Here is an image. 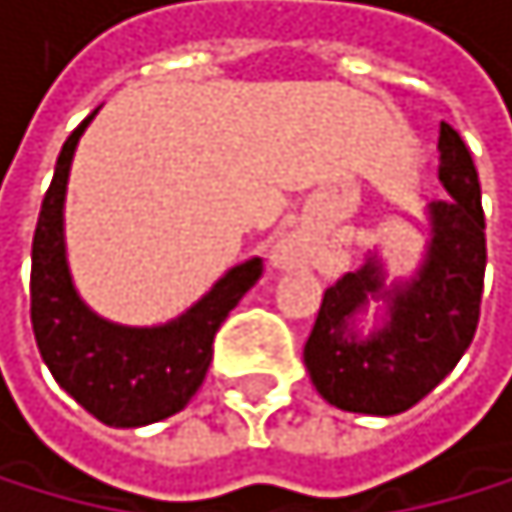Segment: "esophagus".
I'll return each instance as SVG.
<instances>
[{
    "label": "esophagus",
    "mask_w": 512,
    "mask_h": 512,
    "mask_svg": "<svg viewBox=\"0 0 512 512\" xmlns=\"http://www.w3.org/2000/svg\"><path fill=\"white\" fill-rule=\"evenodd\" d=\"M306 259H309V247H306V240H300V237H284L278 243V250H275L278 269H297V265H303Z\"/></svg>",
    "instance_id": "obj_1"
}]
</instances>
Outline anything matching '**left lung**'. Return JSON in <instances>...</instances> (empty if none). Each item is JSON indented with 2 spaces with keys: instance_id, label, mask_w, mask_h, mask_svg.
<instances>
[{
  "instance_id": "1",
  "label": "left lung",
  "mask_w": 512,
  "mask_h": 512,
  "mask_svg": "<svg viewBox=\"0 0 512 512\" xmlns=\"http://www.w3.org/2000/svg\"><path fill=\"white\" fill-rule=\"evenodd\" d=\"M438 178L450 200L428 206L425 259L416 275L385 287V262L369 256L322 297L303 363L338 410L397 416L454 372L479 328L485 287V212L479 171L463 137L441 121ZM369 299L389 303L386 325L362 338L352 322Z\"/></svg>"
}]
</instances>
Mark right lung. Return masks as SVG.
Masks as SVG:
<instances>
[{"mask_svg":"<svg viewBox=\"0 0 512 512\" xmlns=\"http://www.w3.org/2000/svg\"><path fill=\"white\" fill-rule=\"evenodd\" d=\"M93 115L65 140L43 196L30 253V322L58 385L99 422L137 428L181 413L190 403L209 372L215 331L262 278V259L234 265L200 303L168 325L127 328L99 319L74 290L65 256L68 171Z\"/></svg>","mask_w":512,"mask_h":512,"instance_id":"add662e5","label":"right lung"}]
</instances>
